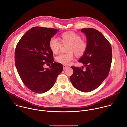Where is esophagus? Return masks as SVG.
<instances>
[{"mask_svg": "<svg viewBox=\"0 0 127 127\" xmlns=\"http://www.w3.org/2000/svg\"><path fill=\"white\" fill-rule=\"evenodd\" d=\"M68 68V66H66V65H63V69H66L67 68Z\"/></svg>", "mask_w": 127, "mask_h": 127, "instance_id": "esophagus-1", "label": "esophagus"}]
</instances>
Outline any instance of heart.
Segmentation results:
<instances>
[{
  "label": "heart",
  "mask_w": 127,
  "mask_h": 127,
  "mask_svg": "<svg viewBox=\"0 0 127 127\" xmlns=\"http://www.w3.org/2000/svg\"><path fill=\"white\" fill-rule=\"evenodd\" d=\"M60 42L55 37L51 38L49 41V47L54 54H57L62 45L68 44L66 51L68 53L62 54L56 57V61L63 65H68L73 59L74 54L77 56H81L85 54L87 48V42L81 39L79 34L68 31L62 33L59 37Z\"/></svg>",
  "instance_id": "1"
}]
</instances>
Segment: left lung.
I'll use <instances>...</instances> for the list:
<instances>
[{"mask_svg": "<svg viewBox=\"0 0 127 127\" xmlns=\"http://www.w3.org/2000/svg\"><path fill=\"white\" fill-rule=\"evenodd\" d=\"M85 34L87 48L79 59L85 69L72 66L73 73L70 77L71 83L77 89L89 92L99 87L107 77L112 60L111 44L98 31L93 28L82 29Z\"/></svg>", "mask_w": 127, "mask_h": 127, "instance_id": "8db88e82", "label": "left lung"}]
</instances>
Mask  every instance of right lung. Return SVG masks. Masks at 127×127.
<instances>
[{
	"instance_id": "obj_1",
	"label": "right lung",
	"mask_w": 127,
	"mask_h": 127,
	"mask_svg": "<svg viewBox=\"0 0 127 127\" xmlns=\"http://www.w3.org/2000/svg\"><path fill=\"white\" fill-rule=\"evenodd\" d=\"M57 31L50 28L33 27L16 45L14 59L17 71L24 84L33 92H47L63 71L61 63L53 62V54L49 47L50 39ZM50 63L49 68L44 67Z\"/></svg>"
}]
</instances>
